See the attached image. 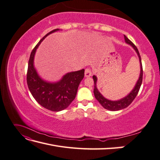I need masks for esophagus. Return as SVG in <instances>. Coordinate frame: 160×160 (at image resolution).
I'll list each match as a JSON object with an SVG mask.
<instances>
[{
    "mask_svg": "<svg viewBox=\"0 0 160 160\" xmlns=\"http://www.w3.org/2000/svg\"><path fill=\"white\" fill-rule=\"evenodd\" d=\"M93 74V72H92L91 69L90 68H87L85 71V77H90Z\"/></svg>",
    "mask_w": 160,
    "mask_h": 160,
    "instance_id": "1",
    "label": "esophagus"
}]
</instances>
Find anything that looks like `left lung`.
<instances>
[{
	"mask_svg": "<svg viewBox=\"0 0 160 160\" xmlns=\"http://www.w3.org/2000/svg\"><path fill=\"white\" fill-rule=\"evenodd\" d=\"M124 38L125 42L128 44L132 45L133 49L135 50V51L137 52L138 55L139 56V61H140V67H141V71H140V76L137 82L136 85H135L134 89L132 90V91L127 96L124 98L122 99H120L119 101H110L108 100L107 99L104 98L103 95H101L99 91L96 88V82H97V77L93 75V78L94 80V89H93V93L95 95V97L96 99L98 100L99 103L103 106V107L108 110H111V111H118L120 109H124L125 108L128 107V106L132 103V101L135 99V98H136L137 95L138 94V92L139 91L140 88H141V85L142 83V80H143V67H142V59H141V56H140V54L139 52V51L137 47L135 46L133 43L131 41L129 38L124 35Z\"/></svg>",
	"mask_w": 160,
	"mask_h": 160,
	"instance_id": "8db88e82",
	"label": "left lung"
}]
</instances>
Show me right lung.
Segmentation results:
<instances>
[{
  "instance_id": "1",
  "label": "right lung",
  "mask_w": 160,
  "mask_h": 160,
  "mask_svg": "<svg viewBox=\"0 0 160 160\" xmlns=\"http://www.w3.org/2000/svg\"><path fill=\"white\" fill-rule=\"evenodd\" d=\"M56 28L47 33L32 49L28 63L27 83L33 98L43 108L52 111L66 109L76 97L80 82L84 77L85 69L69 72L58 83H50L42 80L37 75L33 65L34 55L41 41Z\"/></svg>"
}]
</instances>
